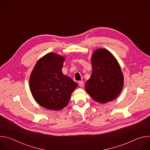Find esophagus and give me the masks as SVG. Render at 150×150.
<instances>
[{"label":"esophagus","instance_id":"1","mask_svg":"<svg viewBox=\"0 0 150 150\" xmlns=\"http://www.w3.org/2000/svg\"><path fill=\"white\" fill-rule=\"evenodd\" d=\"M78 84H79V87H81V88H82V87H83V85H84L83 82V81H79Z\"/></svg>","mask_w":150,"mask_h":150}]
</instances>
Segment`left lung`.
<instances>
[{
  "label": "left lung",
  "mask_w": 150,
  "mask_h": 150,
  "mask_svg": "<svg viewBox=\"0 0 150 150\" xmlns=\"http://www.w3.org/2000/svg\"><path fill=\"white\" fill-rule=\"evenodd\" d=\"M91 62L93 72L85 83L86 91L100 103L113 100L123 85V76L117 61L110 52L100 49L93 53Z\"/></svg>",
  "instance_id": "8db88e82"
}]
</instances>
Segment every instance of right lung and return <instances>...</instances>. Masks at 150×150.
I'll return each mask as SVG.
<instances>
[{"instance_id": "right-lung-1", "label": "right lung", "mask_w": 150, "mask_h": 150, "mask_svg": "<svg viewBox=\"0 0 150 150\" xmlns=\"http://www.w3.org/2000/svg\"><path fill=\"white\" fill-rule=\"evenodd\" d=\"M65 58L50 53L35 65L30 79V87L35 101L43 108L59 110L68 104L78 84L62 72Z\"/></svg>"}]
</instances>
